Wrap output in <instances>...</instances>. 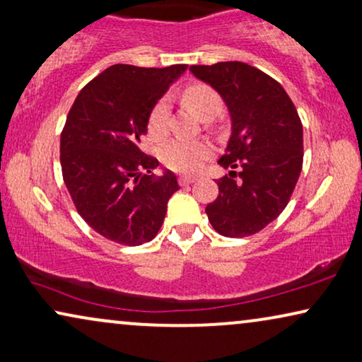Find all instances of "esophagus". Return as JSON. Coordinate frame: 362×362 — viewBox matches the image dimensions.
<instances>
[{
  "label": "esophagus",
  "instance_id": "obj_1",
  "mask_svg": "<svg viewBox=\"0 0 362 362\" xmlns=\"http://www.w3.org/2000/svg\"><path fill=\"white\" fill-rule=\"evenodd\" d=\"M195 180H197V177H192V175H180L179 177L180 185H190V183H193Z\"/></svg>",
  "mask_w": 362,
  "mask_h": 362
}]
</instances>
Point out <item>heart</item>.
Wrapping results in <instances>:
<instances>
[{"instance_id": "1", "label": "heart", "mask_w": 362, "mask_h": 362, "mask_svg": "<svg viewBox=\"0 0 362 362\" xmlns=\"http://www.w3.org/2000/svg\"><path fill=\"white\" fill-rule=\"evenodd\" d=\"M182 101L198 118L210 121L223 110V100L210 85L193 83L182 91ZM167 101L159 100L147 116V132L152 139H162L167 129ZM211 154V146L205 141L174 139L160 147V159L170 170L190 174L200 169L202 162Z\"/></svg>"}]
</instances>
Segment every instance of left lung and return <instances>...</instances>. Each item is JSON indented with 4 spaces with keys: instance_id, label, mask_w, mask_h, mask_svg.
Wrapping results in <instances>:
<instances>
[{
    "instance_id": "1",
    "label": "left lung",
    "mask_w": 362,
    "mask_h": 362,
    "mask_svg": "<svg viewBox=\"0 0 362 362\" xmlns=\"http://www.w3.org/2000/svg\"><path fill=\"white\" fill-rule=\"evenodd\" d=\"M230 110L231 137L218 160L230 174L218 179L208 221L226 238L256 234L284 211L303 164V128L279 81L244 62L192 65Z\"/></svg>"
}]
</instances>
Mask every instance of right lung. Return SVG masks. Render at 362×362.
Instances as JSON below:
<instances>
[{
    "mask_svg": "<svg viewBox=\"0 0 362 362\" xmlns=\"http://www.w3.org/2000/svg\"><path fill=\"white\" fill-rule=\"evenodd\" d=\"M187 67L111 65L69 111L60 136L65 187L78 215L110 241L139 246L154 239L180 188L174 172L154 177L159 160L141 151V141L151 108Z\"/></svg>",
    "mask_w": 362,
    "mask_h": 362,
    "instance_id": "right-lung-1",
    "label": "right lung"
}]
</instances>
